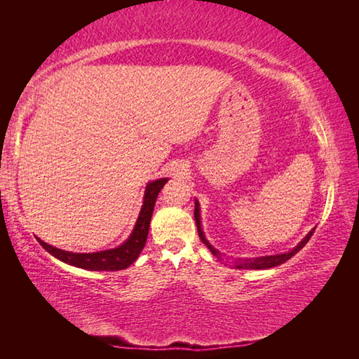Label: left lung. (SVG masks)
Returning a JSON list of instances; mask_svg holds the SVG:
<instances>
[{
  "instance_id": "left-lung-1",
  "label": "left lung",
  "mask_w": 359,
  "mask_h": 359,
  "mask_svg": "<svg viewBox=\"0 0 359 359\" xmlns=\"http://www.w3.org/2000/svg\"><path fill=\"white\" fill-rule=\"evenodd\" d=\"M194 219H196V225H197V231H199V238L201 241L205 243V245L208 247V250L211 251L212 255H215L217 259L222 257V253L217 248H215L208 242V239L205 238V233L202 230V222H201V205L199 201L194 199ZM315 233V228H311V230L307 233L306 238H304L294 248H292L287 253H282V255H270V256H259V257H248V259H238V261L234 262L236 269H245V270H265V269H273V266L280 265L287 262L290 257L294 256L297 251L301 248H304V245L310 241L311 234Z\"/></svg>"
}]
</instances>
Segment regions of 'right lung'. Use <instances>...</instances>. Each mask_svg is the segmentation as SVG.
<instances>
[{
  "label": "right lung",
  "mask_w": 359,
  "mask_h": 359,
  "mask_svg": "<svg viewBox=\"0 0 359 359\" xmlns=\"http://www.w3.org/2000/svg\"><path fill=\"white\" fill-rule=\"evenodd\" d=\"M166 182H168L166 177L148 182L147 188H144L142 210L133 228V233L129 234V238L121 243V245L116 248L95 251V253H72V251L52 247L49 243H46L44 241L38 238L36 241L40 242L41 247L53 257H57L62 262L69 264L72 266H79V269H85L90 271L125 270L133 262L137 261V257H139V255L142 253L144 243H147L152 211H154V205H156L160 189L163 188Z\"/></svg>",
  "instance_id": "1"
}]
</instances>
